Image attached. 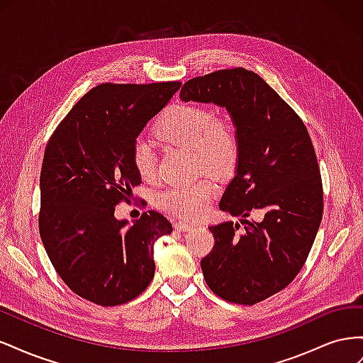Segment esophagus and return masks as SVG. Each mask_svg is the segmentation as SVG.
<instances>
[{
  "instance_id": "1",
  "label": "esophagus",
  "mask_w": 363,
  "mask_h": 363,
  "mask_svg": "<svg viewBox=\"0 0 363 363\" xmlns=\"http://www.w3.org/2000/svg\"><path fill=\"white\" fill-rule=\"evenodd\" d=\"M175 230H179V232H191V230L195 228V224H191V223H184V221H179L174 224Z\"/></svg>"
}]
</instances>
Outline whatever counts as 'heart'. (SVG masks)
<instances>
[{
  "label": "heart",
  "mask_w": 363,
  "mask_h": 363,
  "mask_svg": "<svg viewBox=\"0 0 363 363\" xmlns=\"http://www.w3.org/2000/svg\"><path fill=\"white\" fill-rule=\"evenodd\" d=\"M155 131L167 144L194 150L201 167L208 171L225 174L236 164L239 155L236 130L232 121L215 116L211 108L195 104L171 106L159 118ZM131 160L142 179L155 177L156 152L144 139L133 144ZM215 192L213 182L199 180L162 191L156 196V204L174 216L195 219L208 211Z\"/></svg>",
  "instance_id": "b5f03b06"
}]
</instances>
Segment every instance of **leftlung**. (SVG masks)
<instances>
[{
  "label": "left lung",
  "instance_id": "8db88e82",
  "mask_svg": "<svg viewBox=\"0 0 363 363\" xmlns=\"http://www.w3.org/2000/svg\"><path fill=\"white\" fill-rule=\"evenodd\" d=\"M183 103L224 107L239 140L235 177L219 208L238 223L211 225L215 247L201 260L207 286L221 298L256 304L296 277L323 218L316 155L300 116L252 71L221 69L186 82ZM256 213L258 219L247 220Z\"/></svg>",
  "mask_w": 363,
  "mask_h": 363
}]
</instances>
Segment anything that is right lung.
<instances>
[{
    "label": "right lung",
    "instance_id": "obj_1",
    "mask_svg": "<svg viewBox=\"0 0 363 363\" xmlns=\"http://www.w3.org/2000/svg\"><path fill=\"white\" fill-rule=\"evenodd\" d=\"M180 82L100 84L54 131L40 171L39 232L68 288L100 306L135 300L155 277V244L172 232L150 211L133 224L115 206L140 183L131 150Z\"/></svg>",
    "mask_w": 363,
    "mask_h": 363
}]
</instances>
